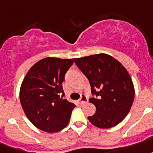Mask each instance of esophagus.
<instances>
[{
	"label": "esophagus",
	"mask_w": 153,
	"mask_h": 153,
	"mask_svg": "<svg viewBox=\"0 0 153 153\" xmlns=\"http://www.w3.org/2000/svg\"><path fill=\"white\" fill-rule=\"evenodd\" d=\"M79 103H80V104L83 105V104H85V103H87L88 99H87V97L85 96V95H82V96L81 97L80 99H79Z\"/></svg>",
	"instance_id": "34e87169"
}]
</instances>
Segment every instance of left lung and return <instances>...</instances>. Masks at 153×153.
<instances>
[{"instance_id":"8db88e82","label":"left lung","mask_w":153,"mask_h":153,"mask_svg":"<svg viewBox=\"0 0 153 153\" xmlns=\"http://www.w3.org/2000/svg\"><path fill=\"white\" fill-rule=\"evenodd\" d=\"M74 63L89 79L92 94L89 99L96 112L88 120L98 128L116 126L126 117L134 99L132 79L124 66L105 53L75 58Z\"/></svg>"}]
</instances>
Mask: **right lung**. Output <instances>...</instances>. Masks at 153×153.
Segmentation results:
<instances>
[{"instance_id": "right-lung-1", "label": "right lung", "mask_w": 153, "mask_h": 153, "mask_svg": "<svg viewBox=\"0 0 153 153\" xmlns=\"http://www.w3.org/2000/svg\"><path fill=\"white\" fill-rule=\"evenodd\" d=\"M74 59L46 57L33 64L25 75L19 100L25 115L45 132L63 130L75 105L64 99L62 83Z\"/></svg>"}]
</instances>
